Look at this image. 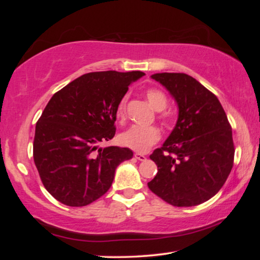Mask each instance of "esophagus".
I'll return each mask as SVG.
<instances>
[{"mask_svg": "<svg viewBox=\"0 0 260 260\" xmlns=\"http://www.w3.org/2000/svg\"><path fill=\"white\" fill-rule=\"evenodd\" d=\"M134 157L136 158V159H138V160H141V161H143V160H146V159H147V157L144 156V155H141V153H135Z\"/></svg>", "mask_w": 260, "mask_h": 260, "instance_id": "1", "label": "esophagus"}]
</instances>
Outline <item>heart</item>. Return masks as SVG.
<instances>
[{"instance_id": "heart-1", "label": "heart", "mask_w": 260, "mask_h": 260, "mask_svg": "<svg viewBox=\"0 0 260 260\" xmlns=\"http://www.w3.org/2000/svg\"><path fill=\"white\" fill-rule=\"evenodd\" d=\"M146 98L149 104L151 105L153 110L156 111H162L167 107V98L166 95L159 89H148L146 91ZM126 104H127V96H124L118 103L117 107V116L118 118H124L126 112ZM160 139V133L155 126H132L128 129L119 135V143L121 146L129 148L132 150L138 152H146L152 144L158 142Z\"/></svg>"}]
</instances>
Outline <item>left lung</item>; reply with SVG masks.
Listing matches in <instances>:
<instances>
[{
    "instance_id": "1",
    "label": "left lung",
    "mask_w": 260,
    "mask_h": 260,
    "mask_svg": "<svg viewBox=\"0 0 260 260\" xmlns=\"http://www.w3.org/2000/svg\"><path fill=\"white\" fill-rule=\"evenodd\" d=\"M178 105V120L150 159L158 172L148 187L174 206H195L217 193L234 161L232 127L217 96L186 73H156Z\"/></svg>"
}]
</instances>
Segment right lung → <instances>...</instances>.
I'll list each match as a JSON object with an SVG mask.
<instances>
[{
    "label": "right lung",
    "mask_w": 260,
    "mask_h": 260,
    "mask_svg": "<svg viewBox=\"0 0 260 260\" xmlns=\"http://www.w3.org/2000/svg\"><path fill=\"white\" fill-rule=\"evenodd\" d=\"M141 71L83 74L50 99L35 126L33 157L43 186L69 206H85L111 187L128 148L98 144L111 140L117 107Z\"/></svg>",
    "instance_id": "obj_1"
}]
</instances>
